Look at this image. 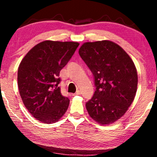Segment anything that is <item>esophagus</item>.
<instances>
[{"label":"esophagus","instance_id":"obj_1","mask_svg":"<svg viewBox=\"0 0 157 157\" xmlns=\"http://www.w3.org/2000/svg\"><path fill=\"white\" fill-rule=\"evenodd\" d=\"M81 94V91L80 90H78V91H77V92L75 94H72V96H75V95H80Z\"/></svg>","mask_w":157,"mask_h":157}]
</instances>
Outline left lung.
I'll return each mask as SVG.
<instances>
[{"label": "left lung", "instance_id": "1", "mask_svg": "<svg viewBox=\"0 0 157 157\" xmlns=\"http://www.w3.org/2000/svg\"><path fill=\"white\" fill-rule=\"evenodd\" d=\"M79 55L92 72L96 86L86 104L88 113L99 124L110 125L134 101L138 83L136 66L123 48L106 40L84 43Z\"/></svg>", "mask_w": 157, "mask_h": 157}]
</instances>
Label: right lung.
Instances as JSON below:
<instances>
[{"label":"right lung","instance_id":"obj_1","mask_svg":"<svg viewBox=\"0 0 157 157\" xmlns=\"http://www.w3.org/2000/svg\"><path fill=\"white\" fill-rule=\"evenodd\" d=\"M79 45L45 40L34 46L21 60L17 71L20 95L29 112L40 122L55 123L67 111L69 100L61 94L59 76Z\"/></svg>","mask_w":157,"mask_h":157}]
</instances>
